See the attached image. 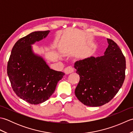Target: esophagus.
Instances as JSON below:
<instances>
[{
	"label": "esophagus",
	"mask_w": 133,
	"mask_h": 133,
	"mask_svg": "<svg viewBox=\"0 0 133 133\" xmlns=\"http://www.w3.org/2000/svg\"><path fill=\"white\" fill-rule=\"evenodd\" d=\"M74 68H73L72 66H71L67 67L66 68H65L64 69V72L66 74H70V73H72L74 72Z\"/></svg>",
	"instance_id": "1"
}]
</instances>
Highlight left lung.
Returning <instances> with one entry per match:
<instances>
[{"label":"left lung","mask_w":133,"mask_h":133,"mask_svg":"<svg viewBox=\"0 0 133 133\" xmlns=\"http://www.w3.org/2000/svg\"><path fill=\"white\" fill-rule=\"evenodd\" d=\"M107 42L109 46L104 55L91 56L74 64L80 77L75 94L84 105L97 107L109 102L125 80V56L114 41L107 39Z\"/></svg>","instance_id":"left-lung-1"}]
</instances>
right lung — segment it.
<instances>
[{"label":"right lung","mask_w":133,"mask_h":133,"mask_svg":"<svg viewBox=\"0 0 133 133\" xmlns=\"http://www.w3.org/2000/svg\"><path fill=\"white\" fill-rule=\"evenodd\" d=\"M49 32L35 31L20 39L8 61L7 74L14 91L32 104L47 101L64 75L63 72L50 69L43 59L32 52L31 44L44 38Z\"/></svg>","instance_id":"1"}]
</instances>
